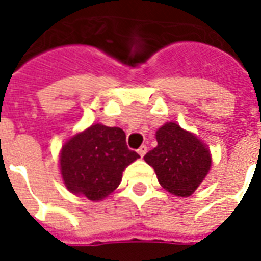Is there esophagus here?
Here are the masks:
<instances>
[{
	"mask_svg": "<svg viewBox=\"0 0 261 261\" xmlns=\"http://www.w3.org/2000/svg\"><path fill=\"white\" fill-rule=\"evenodd\" d=\"M146 151H147V146L146 145H142V146L138 149V154L141 155V157H143V155L146 154Z\"/></svg>",
	"mask_w": 261,
	"mask_h": 261,
	"instance_id": "1",
	"label": "esophagus"
}]
</instances>
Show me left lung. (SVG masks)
Returning <instances> with one entry per match:
<instances>
[{"label":"left lung","mask_w":261,"mask_h":261,"mask_svg":"<svg viewBox=\"0 0 261 261\" xmlns=\"http://www.w3.org/2000/svg\"><path fill=\"white\" fill-rule=\"evenodd\" d=\"M157 146L143 157L153 167L159 182L176 196H190L211 168L207 146L177 123L168 122L155 133Z\"/></svg>","instance_id":"8db88e82"}]
</instances>
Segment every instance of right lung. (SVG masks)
<instances>
[{
    "instance_id": "add662e5",
    "label": "right lung",
    "mask_w": 261,
    "mask_h": 261,
    "mask_svg": "<svg viewBox=\"0 0 261 261\" xmlns=\"http://www.w3.org/2000/svg\"><path fill=\"white\" fill-rule=\"evenodd\" d=\"M137 159L139 154L127 147L122 128L97 123L63 145L59 165L67 190L94 202L118 188L123 171Z\"/></svg>"
}]
</instances>
